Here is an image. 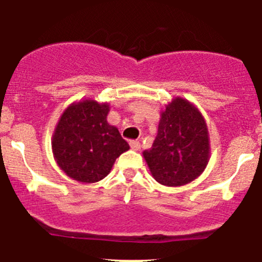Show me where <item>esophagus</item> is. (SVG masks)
Returning a JSON list of instances; mask_svg holds the SVG:
<instances>
[{
	"label": "esophagus",
	"mask_w": 262,
	"mask_h": 262,
	"mask_svg": "<svg viewBox=\"0 0 262 262\" xmlns=\"http://www.w3.org/2000/svg\"><path fill=\"white\" fill-rule=\"evenodd\" d=\"M129 144H130V148L134 150H138L139 148H141V143H139L138 141H130L129 142Z\"/></svg>",
	"instance_id": "esophagus-1"
}]
</instances>
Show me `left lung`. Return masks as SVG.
I'll use <instances>...</instances> for the list:
<instances>
[{
	"instance_id": "1",
	"label": "left lung",
	"mask_w": 262,
	"mask_h": 262,
	"mask_svg": "<svg viewBox=\"0 0 262 262\" xmlns=\"http://www.w3.org/2000/svg\"><path fill=\"white\" fill-rule=\"evenodd\" d=\"M153 178L166 186L195 180L209 161V138L204 118L186 100H173L161 114L152 148L143 152Z\"/></svg>"
}]
</instances>
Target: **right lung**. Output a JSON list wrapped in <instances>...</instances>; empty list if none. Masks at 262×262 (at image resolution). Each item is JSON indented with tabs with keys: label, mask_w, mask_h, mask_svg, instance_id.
I'll use <instances>...</instances> for the list:
<instances>
[{
	"label": "right lung",
	"mask_w": 262,
	"mask_h": 262,
	"mask_svg": "<svg viewBox=\"0 0 262 262\" xmlns=\"http://www.w3.org/2000/svg\"><path fill=\"white\" fill-rule=\"evenodd\" d=\"M109 105L94 100L73 104L60 116L53 136L58 166L73 180L97 182L107 176L115 160L129 149L106 120Z\"/></svg>",
	"instance_id": "obj_1"
}]
</instances>
